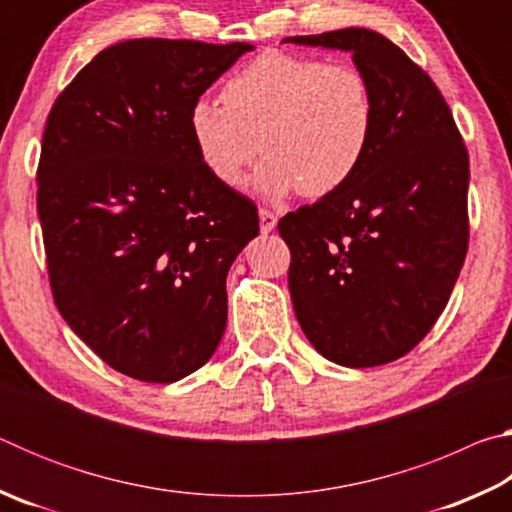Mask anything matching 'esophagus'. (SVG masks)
Returning a JSON list of instances; mask_svg holds the SVG:
<instances>
[{
    "label": "esophagus",
    "instance_id": "esophagus-1",
    "mask_svg": "<svg viewBox=\"0 0 512 512\" xmlns=\"http://www.w3.org/2000/svg\"><path fill=\"white\" fill-rule=\"evenodd\" d=\"M277 225V216L271 210H264V207H259V230L264 232H271Z\"/></svg>",
    "mask_w": 512,
    "mask_h": 512
}]
</instances>
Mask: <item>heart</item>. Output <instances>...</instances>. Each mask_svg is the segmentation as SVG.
Here are the masks:
<instances>
[{"mask_svg": "<svg viewBox=\"0 0 512 512\" xmlns=\"http://www.w3.org/2000/svg\"><path fill=\"white\" fill-rule=\"evenodd\" d=\"M221 99L223 106L196 99L189 108L198 158L221 185L237 189L259 151H268L255 173L268 198L298 187L309 198L336 192L357 173L375 135V94L350 63L266 51L225 81Z\"/></svg>", "mask_w": 512, "mask_h": 512, "instance_id": "obj_1", "label": "heart"}]
</instances>
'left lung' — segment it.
<instances>
[{"instance_id":"1","label":"left lung","mask_w":512,"mask_h":512,"mask_svg":"<svg viewBox=\"0 0 512 512\" xmlns=\"http://www.w3.org/2000/svg\"><path fill=\"white\" fill-rule=\"evenodd\" d=\"M284 42L350 51L377 106L357 173L277 223L291 250L293 309L325 359L391 363L427 336L463 268L470 158L436 83L381 33L352 27Z\"/></svg>"}]
</instances>
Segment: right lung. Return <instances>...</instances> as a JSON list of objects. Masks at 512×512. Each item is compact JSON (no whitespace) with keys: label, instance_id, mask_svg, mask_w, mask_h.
<instances>
[{"label":"right lung","instance_id":"obj_1","mask_svg":"<svg viewBox=\"0 0 512 512\" xmlns=\"http://www.w3.org/2000/svg\"><path fill=\"white\" fill-rule=\"evenodd\" d=\"M250 49L117 42L47 117L36 178L51 293L76 336L133 379L192 375L225 332V275L259 216L203 167L189 108Z\"/></svg>","mask_w":512,"mask_h":512}]
</instances>
